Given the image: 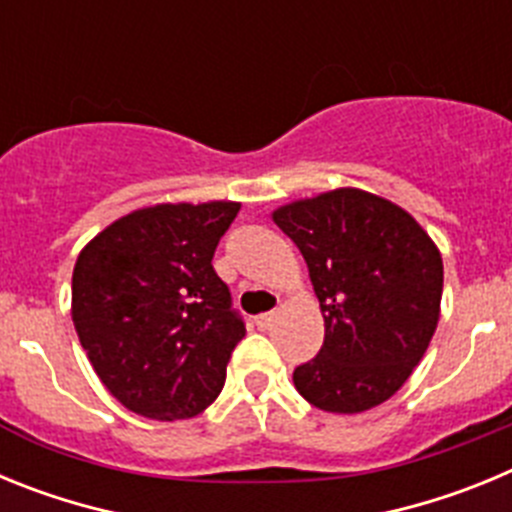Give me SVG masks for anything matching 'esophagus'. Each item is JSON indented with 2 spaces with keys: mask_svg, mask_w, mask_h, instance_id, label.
<instances>
[{
  "mask_svg": "<svg viewBox=\"0 0 512 512\" xmlns=\"http://www.w3.org/2000/svg\"><path fill=\"white\" fill-rule=\"evenodd\" d=\"M274 320H277V312H261V315H256V318H253V323H256V328L266 330L274 325Z\"/></svg>",
  "mask_w": 512,
  "mask_h": 512,
  "instance_id": "1",
  "label": "esophagus"
}]
</instances>
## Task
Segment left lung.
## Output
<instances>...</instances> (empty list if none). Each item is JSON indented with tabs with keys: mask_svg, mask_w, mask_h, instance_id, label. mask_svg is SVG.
Wrapping results in <instances>:
<instances>
[{
	"mask_svg": "<svg viewBox=\"0 0 512 512\" xmlns=\"http://www.w3.org/2000/svg\"><path fill=\"white\" fill-rule=\"evenodd\" d=\"M271 220L305 259L325 338L292 379L310 405L356 415L408 382L441 318L443 261L423 225L356 187L287 202Z\"/></svg>",
	"mask_w": 512,
	"mask_h": 512,
	"instance_id": "obj_1",
	"label": "left lung"
}]
</instances>
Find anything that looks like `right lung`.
I'll use <instances>...</instances> for the list:
<instances>
[{
	"mask_svg": "<svg viewBox=\"0 0 512 512\" xmlns=\"http://www.w3.org/2000/svg\"><path fill=\"white\" fill-rule=\"evenodd\" d=\"M241 202H161L117 217L81 248L71 318L99 382L153 420L210 408L246 336L212 256Z\"/></svg>",
	"mask_w": 512,
	"mask_h": 512,
	"instance_id": "right-lung-1",
	"label": "right lung"
}]
</instances>
